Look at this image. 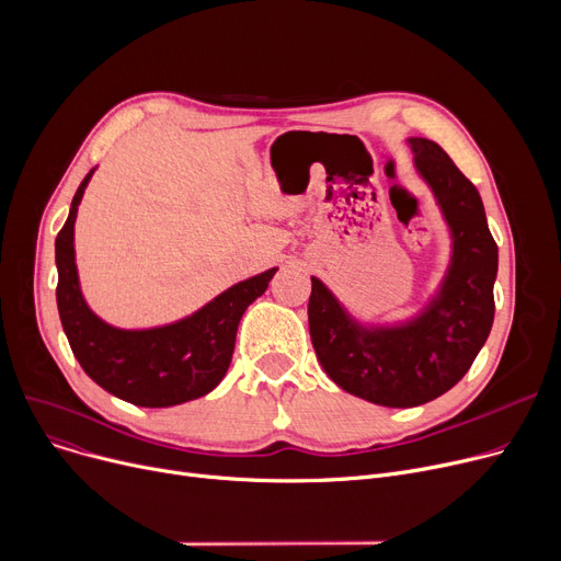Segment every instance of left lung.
I'll list each match as a JSON object with an SVG mask.
<instances>
[{"label":"left lung","instance_id":"left-lung-1","mask_svg":"<svg viewBox=\"0 0 561 561\" xmlns=\"http://www.w3.org/2000/svg\"><path fill=\"white\" fill-rule=\"evenodd\" d=\"M450 236L448 273L430 305L400 325H362L311 277L309 332L316 357L336 385L381 407H416L450 391L476 362L493 325L497 245L484 204L434 140L409 138Z\"/></svg>","mask_w":561,"mask_h":561}]
</instances>
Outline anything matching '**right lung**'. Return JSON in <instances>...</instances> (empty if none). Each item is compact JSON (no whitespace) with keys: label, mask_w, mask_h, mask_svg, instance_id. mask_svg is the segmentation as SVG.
Here are the masks:
<instances>
[{"label":"right lung","mask_w":561,"mask_h":561,"mask_svg":"<svg viewBox=\"0 0 561 561\" xmlns=\"http://www.w3.org/2000/svg\"><path fill=\"white\" fill-rule=\"evenodd\" d=\"M95 168L79 184L70 216L56 236V305L85 375L111 396L138 407H172L214 391L225 377L245 309L277 268L233 284L195 313L152 330H117L85 305L75 263V220Z\"/></svg>","instance_id":"obj_1"}]
</instances>
